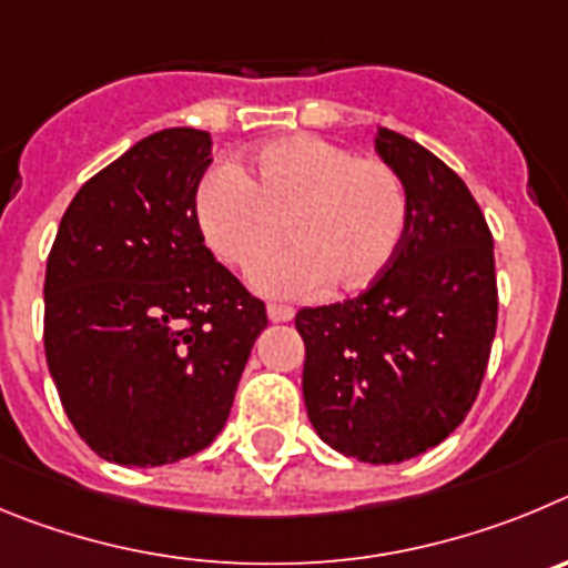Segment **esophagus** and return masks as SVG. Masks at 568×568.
<instances>
[{
	"label": "esophagus",
	"mask_w": 568,
	"mask_h": 568,
	"mask_svg": "<svg viewBox=\"0 0 568 568\" xmlns=\"http://www.w3.org/2000/svg\"><path fill=\"white\" fill-rule=\"evenodd\" d=\"M268 320L272 322L294 320V308H291V305H283V303H272L268 305Z\"/></svg>",
	"instance_id": "34e87169"
}]
</instances>
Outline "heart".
I'll use <instances>...</instances> for the list:
<instances>
[{
	"mask_svg": "<svg viewBox=\"0 0 568 568\" xmlns=\"http://www.w3.org/2000/svg\"><path fill=\"white\" fill-rule=\"evenodd\" d=\"M197 223L214 257L232 268L252 265L272 296L365 288L390 268L407 234V192L390 163L356 158L320 135H285L260 146L248 178L221 163L197 183Z\"/></svg>",
	"mask_w": 568,
	"mask_h": 568,
	"instance_id": "heart-1",
	"label": "heart"
}]
</instances>
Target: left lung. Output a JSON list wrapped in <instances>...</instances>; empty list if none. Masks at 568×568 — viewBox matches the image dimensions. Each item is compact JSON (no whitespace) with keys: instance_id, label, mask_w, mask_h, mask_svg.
I'll list each match as a JSON object with an SVG mask.
<instances>
[{"instance_id":"8db88e82","label":"left lung","mask_w":568,"mask_h":568,"mask_svg":"<svg viewBox=\"0 0 568 568\" xmlns=\"http://www.w3.org/2000/svg\"><path fill=\"white\" fill-rule=\"evenodd\" d=\"M376 152L407 192V234L379 280L345 303L303 308V396L342 456L398 464L442 444L473 407L498 325L493 232L467 183L410 138Z\"/></svg>"}]
</instances>
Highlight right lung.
Wrapping results in <instances>:
<instances>
[{
    "label": "right lung",
    "mask_w": 568,
    "mask_h": 568,
    "mask_svg": "<svg viewBox=\"0 0 568 568\" xmlns=\"http://www.w3.org/2000/svg\"><path fill=\"white\" fill-rule=\"evenodd\" d=\"M212 138L138 141L75 192L44 274V356L93 453L130 467L217 438L260 331L263 300L203 243L195 195Z\"/></svg>",
    "instance_id": "right-lung-1"
}]
</instances>
